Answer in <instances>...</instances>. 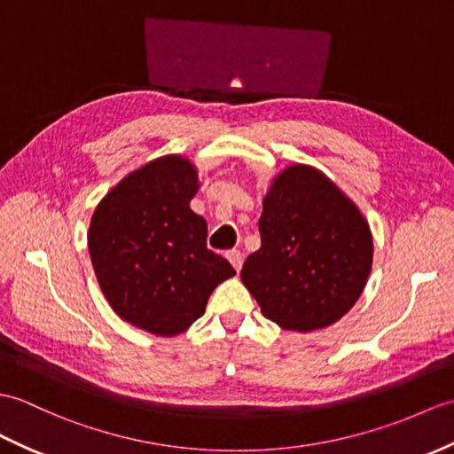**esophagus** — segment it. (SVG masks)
I'll return each mask as SVG.
<instances>
[{
	"label": "esophagus",
	"mask_w": 454,
	"mask_h": 454,
	"mask_svg": "<svg viewBox=\"0 0 454 454\" xmlns=\"http://www.w3.org/2000/svg\"><path fill=\"white\" fill-rule=\"evenodd\" d=\"M226 257H228V261L231 262V267H234V269L239 272V270H241V265H244V255H241V251L231 249V251L226 253Z\"/></svg>",
	"instance_id": "esophagus-1"
}]
</instances>
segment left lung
I'll list each match as a JSON object with an SVG mask.
<instances>
[{"mask_svg":"<svg viewBox=\"0 0 454 454\" xmlns=\"http://www.w3.org/2000/svg\"><path fill=\"white\" fill-rule=\"evenodd\" d=\"M261 247L241 282L286 331L325 329L354 308L373 262L364 215L317 168L294 164L262 197Z\"/></svg>","mask_w":454,"mask_h":454,"instance_id":"obj_1","label":"left lung"}]
</instances>
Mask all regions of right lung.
I'll use <instances>...</instances> for the list:
<instances>
[{
  "label": "right lung",
  "instance_id": "right-lung-1",
  "mask_svg": "<svg viewBox=\"0 0 454 454\" xmlns=\"http://www.w3.org/2000/svg\"><path fill=\"white\" fill-rule=\"evenodd\" d=\"M197 189L192 160L168 154L125 176L94 210V275L112 309L137 329L187 331L218 284L236 275L207 247V220L189 207Z\"/></svg>",
  "mask_w": 454,
  "mask_h": 454
}]
</instances>
